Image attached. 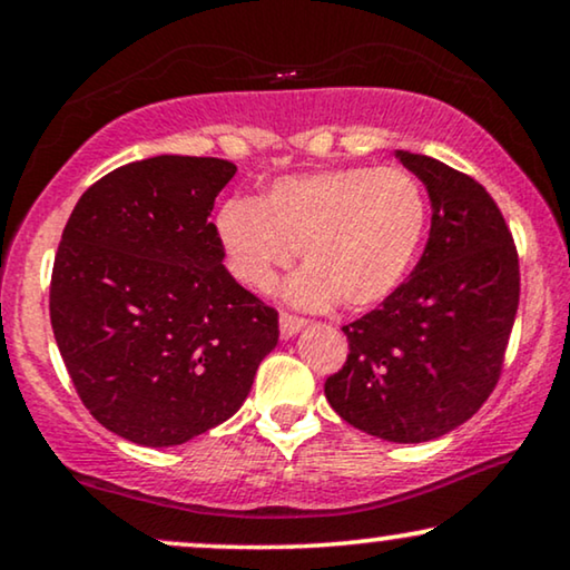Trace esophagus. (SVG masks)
Listing matches in <instances>:
<instances>
[{"label":"esophagus","instance_id":"1","mask_svg":"<svg viewBox=\"0 0 570 570\" xmlns=\"http://www.w3.org/2000/svg\"><path fill=\"white\" fill-rule=\"evenodd\" d=\"M306 324H308L306 318L293 316V314H283V316H279V334H283L285 340H291V337H295V334H298Z\"/></svg>","mask_w":570,"mask_h":570}]
</instances>
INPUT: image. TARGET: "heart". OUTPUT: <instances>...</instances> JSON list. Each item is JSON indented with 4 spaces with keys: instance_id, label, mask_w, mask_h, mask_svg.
Returning <instances> with one entry per match:
<instances>
[{
    "instance_id": "b5f03b06",
    "label": "heart",
    "mask_w": 570,
    "mask_h": 570,
    "mask_svg": "<svg viewBox=\"0 0 570 570\" xmlns=\"http://www.w3.org/2000/svg\"><path fill=\"white\" fill-rule=\"evenodd\" d=\"M217 238L236 279L269 291L303 246L308 269L285 287L298 306L371 308L400 291L428 228V199L410 170L353 166L277 178L259 202H225Z\"/></svg>"
}]
</instances>
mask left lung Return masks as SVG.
I'll return each instance as SVG.
<instances>
[{
    "label": "left lung",
    "instance_id": "left-lung-1",
    "mask_svg": "<svg viewBox=\"0 0 570 570\" xmlns=\"http://www.w3.org/2000/svg\"><path fill=\"white\" fill-rule=\"evenodd\" d=\"M394 155L425 184L431 233L400 291L342 326L350 355L324 394L357 431L423 443L466 423L495 389L519 308V256L474 178L428 155Z\"/></svg>",
    "mask_w": 570,
    "mask_h": 570
}]
</instances>
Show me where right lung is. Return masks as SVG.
Instances as JSON below:
<instances>
[{
  "label": "right lung",
  "mask_w": 570,
  "mask_h": 570,
  "mask_svg": "<svg viewBox=\"0 0 570 570\" xmlns=\"http://www.w3.org/2000/svg\"><path fill=\"white\" fill-rule=\"evenodd\" d=\"M220 158L155 155L82 194L53 259L51 326L85 407L139 446L191 441L238 412L277 345V311L225 269Z\"/></svg>",
  "instance_id": "right-lung-1"
}]
</instances>
